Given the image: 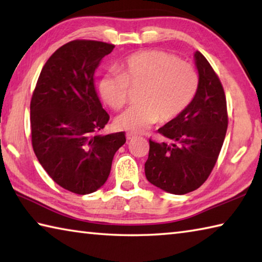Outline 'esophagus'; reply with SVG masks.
<instances>
[{"label": "esophagus", "instance_id": "esophagus-1", "mask_svg": "<svg viewBox=\"0 0 262 262\" xmlns=\"http://www.w3.org/2000/svg\"><path fill=\"white\" fill-rule=\"evenodd\" d=\"M127 140H134L135 137H136V135L135 134H132V133H127Z\"/></svg>", "mask_w": 262, "mask_h": 262}]
</instances>
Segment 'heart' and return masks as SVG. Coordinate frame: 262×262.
<instances>
[{"label":"heart","instance_id":"b5f03b06","mask_svg":"<svg viewBox=\"0 0 262 262\" xmlns=\"http://www.w3.org/2000/svg\"><path fill=\"white\" fill-rule=\"evenodd\" d=\"M122 73L105 75L99 94L111 108L120 110L130 90H139V104L115 119L119 129L140 133L155 122H170L183 114L198 94L199 74L188 62L171 53L151 50L128 56Z\"/></svg>","mask_w":262,"mask_h":262}]
</instances>
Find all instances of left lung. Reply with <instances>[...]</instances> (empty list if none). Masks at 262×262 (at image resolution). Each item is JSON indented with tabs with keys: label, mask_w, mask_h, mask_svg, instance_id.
<instances>
[{
	"label": "left lung",
	"mask_w": 262,
	"mask_h": 262,
	"mask_svg": "<svg viewBox=\"0 0 262 262\" xmlns=\"http://www.w3.org/2000/svg\"><path fill=\"white\" fill-rule=\"evenodd\" d=\"M194 56L200 79L198 94L183 114L158 129L166 142L149 139L144 164L149 183L177 195L193 192L208 179L228 128L223 85L206 57L200 52Z\"/></svg>",
	"instance_id": "8db88e82"
}]
</instances>
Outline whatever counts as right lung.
Segmentation results:
<instances>
[{
    "mask_svg": "<svg viewBox=\"0 0 262 262\" xmlns=\"http://www.w3.org/2000/svg\"><path fill=\"white\" fill-rule=\"evenodd\" d=\"M112 43L69 41L53 53L30 104L33 151L48 176L69 192L85 195L107 180L125 132L99 135L110 120L95 88V72Z\"/></svg>",
    "mask_w": 262,
    "mask_h": 262,
    "instance_id": "obj_1",
    "label": "right lung"
}]
</instances>
